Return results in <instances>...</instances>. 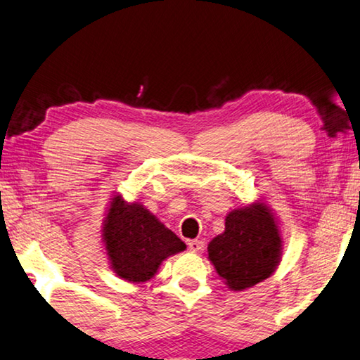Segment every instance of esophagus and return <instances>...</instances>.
I'll use <instances>...</instances> for the list:
<instances>
[{
	"instance_id": "34e87169",
	"label": "esophagus",
	"mask_w": 360,
	"mask_h": 360,
	"mask_svg": "<svg viewBox=\"0 0 360 360\" xmlns=\"http://www.w3.org/2000/svg\"><path fill=\"white\" fill-rule=\"evenodd\" d=\"M202 246H204V241H201V240L188 241V248H190L191 252H199L202 250Z\"/></svg>"
}]
</instances>
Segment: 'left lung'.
Returning <instances> with one entry per match:
<instances>
[{
    "instance_id": "1",
    "label": "left lung",
    "mask_w": 360,
    "mask_h": 360,
    "mask_svg": "<svg viewBox=\"0 0 360 360\" xmlns=\"http://www.w3.org/2000/svg\"><path fill=\"white\" fill-rule=\"evenodd\" d=\"M283 254V238L275 214L264 201L233 209L224 233L207 245V257L231 291H243L267 280Z\"/></svg>"
}]
</instances>
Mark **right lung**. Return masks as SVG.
<instances>
[{"label": "right lung", "mask_w": 360, "mask_h": 360, "mask_svg": "<svg viewBox=\"0 0 360 360\" xmlns=\"http://www.w3.org/2000/svg\"><path fill=\"white\" fill-rule=\"evenodd\" d=\"M101 225V241L112 272L130 283H145L165 259L186 245L141 202L114 195Z\"/></svg>", "instance_id": "right-lung-1"}]
</instances>
